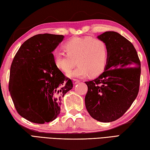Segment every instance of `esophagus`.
<instances>
[{"mask_svg":"<svg viewBox=\"0 0 150 150\" xmlns=\"http://www.w3.org/2000/svg\"><path fill=\"white\" fill-rule=\"evenodd\" d=\"M73 84H76L79 83V82H80V81L78 80V79H73Z\"/></svg>","mask_w":150,"mask_h":150,"instance_id":"esophagus-1","label":"esophagus"}]
</instances>
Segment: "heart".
Returning <instances> with one entry per match:
<instances>
[{
  "label": "heart",
  "mask_w": 150,
  "mask_h": 150,
  "mask_svg": "<svg viewBox=\"0 0 150 150\" xmlns=\"http://www.w3.org/2000/svg\"><path fill=\"white\" fill-rule=\"evenodd\" d=\"M67 53L59 51L53 53L56 67L64 73H68L76 64L77 68L68 74L71 78H82L90 74L97 75L106 67L109 48L104 40L91 37H74L63 45Z\"/></svg>",
  "instance_id": "obj_1"
}]
</instances>
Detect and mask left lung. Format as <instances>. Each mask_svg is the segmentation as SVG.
<instances>
[{
	"label": "left lung",
	"mask_w": 150,
	"mask_h": 150,
	"mask_svg": "<svg viewBox=\"0 0 150 150\" xmlns=\"http://www.w3.org/2000/svg\"><path fill=\"white\" fill-rule=\"evenodd\" d=\"M97 38L107 43L109 57L104 71L85 82V105L92 118L110 122L122 117L137 96L141 62L132 42L119 33L106 31Z\"/></svg>",
	"instance_id": "left-lung-1"
}]
</instances>
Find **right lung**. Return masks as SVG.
Returning a JSON list of instances; mask_svg holds the SVG:
<instances>
[{
    "label": "right lung",
    "instance_id": "1",
    "mask_svg": "<svg viewBox=\"0 0 150 150\" xmlns=\"http://www.w3.org/2000/svg\"><path fill=\"white\" fill-rule=\"evenodd\" d=\"M64 37L36 35L22 44L13 60L9 91L18 113L30 122L55 120L60 112L62 98L73 88L71 80L57 68L53 57Z\"/></svg>",
    "mask_w": 150,
    "mask_h": 150
}]
</instances>
